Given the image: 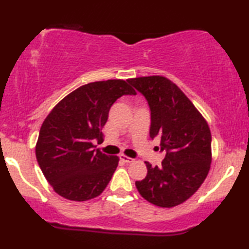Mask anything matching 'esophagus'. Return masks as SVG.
<instances>
[{
  "label": "esophagus",
  "instance_id": "obj_1",
  "mask_svg": "<svg viewBox=\"0 0 249 249\" xmlns=\"http://www.w3.org/2000/svg\"><path fill=\"white\" fill-rule=\"evenodd\" d=\"M120 159H121L122 161H124V162H126V163H131V162H133V161H134V159L129 158V157L125 156V155H121V156H120Z\"/></svg>",
  "mask_w": 249,
  "mask_h": 249
}]
</instances>
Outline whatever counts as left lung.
I'll list each match as a JSON object with an SVG mask.
<instances>
[{
    "label": "left lung",
    "mask_w": 249,
    "mask_h": 249,
    "mask_svg": "<svg viewBox=\"0 0 249 249\" xmlns=\"http://www.w3.org/2000/svg\"><path fill=\"white\" fill-rule=\"evenodd\" d=\"M128 82L148 100L150 136H161L166 152L161 166L145 162L148 174L135 181L143 198L160 208L179 205L193 195L208 176L212 161L211 131L193 103L169 79L140 76Z\"/></svg>",
    "instance_id": "8db88e82"
}]
</instances>
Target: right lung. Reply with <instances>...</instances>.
Instances as JSON below:
<instances>
[{
	"label": "right lung",
	"instance_id": "right-lung-1",
	"mask_svg": "<svg viewBox=\"0 0 249 249\" xmlns=\"http://www.w3.org/2000/svg\"><path fill=\"white\" fill-rule=\"evenodd\" d=\"M136 94L128 80L90 82L63 98L41 125L36 158L45 178L62 197L88 201L103 193L118 166L117 156L94 150L115 101Z\"/></svg>",
	"mask_w": 249,
	"mask_h": 249
}]
</instances>
